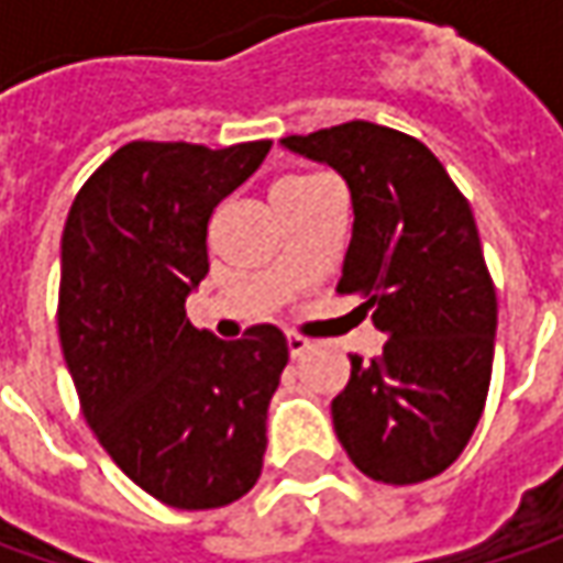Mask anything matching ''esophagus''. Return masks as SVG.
Wrapping results in <instances>:
<instances>
[{
	"label": "esophagus",
	"mask_w": 563,
	"mask_h": 563,
	"mask_svg": "<svg viewBox=\"0 0 563 563\" xmlns=\"http://www.w3.org/2000/svg\"><path fill=\"white\" fill-rule=\"evenodd\" d=\"M288 351H291V357H303L307 351H310V338H303V335H297V332H288Z\"/></svg>",
	"instance_id": "esophagus-1"
}]
</instances>
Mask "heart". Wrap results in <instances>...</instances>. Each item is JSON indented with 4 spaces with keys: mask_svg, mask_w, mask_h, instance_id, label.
I'll use <instances>...</instances> for the list:
<instances>
[{
    "mask_svg": "<svg viewBox=\"0 0 563 563\" xmlns=\"http://www.w3.org/2000/svg\"><path fill=\"white\" fill-rule=\"evenodd\" d=\"M329 185L322 175H288V178H282L275 190H272V200L275 197H297V194H307V190H316V187Z\"/></svg>",
    "mask_w": 563,
    "mask_h": 563,
    "instance_id": "b5f03b06",
    "label": "heart"
}]
</instances>
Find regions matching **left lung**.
I'll use <instances>...</instances> for the list:
<instances>
[{"mask_svg":"<svg viewBox=\"0 0 563 563\" xmlns=\"http://www.w3.org/2000/svg\"><path fill=\"white\" fill-rule=\"evenodd\" d=\"M282 143L351 187L338 294L388 335L378 357L351 354L338 442L376 483H426L461 457L492 382L498 297L473 209L435 153L395 128L347 121Z\"/></svg>","mask_w":563,"mask_h":563,"instance_id":"obj_1","label":"left lung"}]
</instances>
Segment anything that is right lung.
I'll return each instance as SVG.
<instances>
[{
    "label": "right lung",
    "mask_w": 563,
    "mask_h": 563,
    "mask_svg": "<svg viewBox=\"0 0 563 563\" xmlns=\"http://www.w3.org/2000/svg\"><path fill=\"white\" fill-rule=\"evenodd\" d=\"M272 141H134L77 190L62 234L58 338L106 454L178 510L225 508L263 473L266 410L288 363L275 325L219 341L190 325L216 206Z\"/></svg>",
    "instance_id": "right-lung-1"
}]
</instances>
